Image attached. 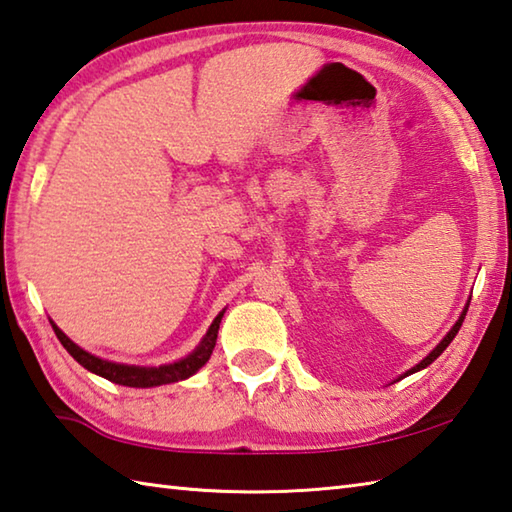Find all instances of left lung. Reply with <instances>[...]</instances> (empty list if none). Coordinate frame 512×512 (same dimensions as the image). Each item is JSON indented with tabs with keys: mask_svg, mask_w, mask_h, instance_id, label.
I'll list each match as a JSON object with an SVG mask.
<instances>
[{
	"mask_svg": "<svg viewBox=\"0 0 512 512\" xmlns=\"http://www.w3.org/2000/svg\"><path fill=\"white\" fill-rule=\"evenodd\" d=\"M468 305H470V301L466 303V307H464V312H461L459 314V318H457V323L455 325H452L450 327V332L446 334V336H443V339L439 341V345L435 347V350H432L428 356H426V359H423L421 363H417V365H414V368H410L408 372H403L401 376H399V379L397 381H401V379H406V376H410V374H414V372H419V370H423V368H428V365L432 363V361H435L437 359V356L443 352V350H446V347L450 345V341L452 339H455V336H457V332H459V327H461V323H464V318H466V312H468ZM397 381H394V383H397Z\"/></svg>",
	"mask_w": 512,
	"mask_h": 512,
	"instance_id": "8db88e82",
	"label": "left lung"
}]
</instances>
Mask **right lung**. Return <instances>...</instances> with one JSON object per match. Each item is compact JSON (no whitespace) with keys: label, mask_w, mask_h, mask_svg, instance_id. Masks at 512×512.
Listing matches in <instances>:
<instances>
[{"label":"right lung","mask_w":512,"mask_h":512,"mask_svg":"<svg viewBox=\"0 0 512 512\" xmlns=\"http://www.w3.org/2000/svg\"><path fill=\"white\" fill-rule=\"evenodd\" d=\"M223 316H225V310L214 318V323L209 325L207 334L202 336V341L198 343L194 352L187 354L185 359L173 361L167 365H158V368H144V365H127V363H115V361L100 359V356L86 352L80 345L73 343L53 321H51V325H53L57 339H60V343L66 347V352H69L73 359L82 365V368L102 376V379H109L111 383L127 385V388H156V385H167V383L189 379V376H194L202 368V365L209 361L211 352H214Z\"/></svg>","instance_id":"right-lung-1"}]
</instances>
